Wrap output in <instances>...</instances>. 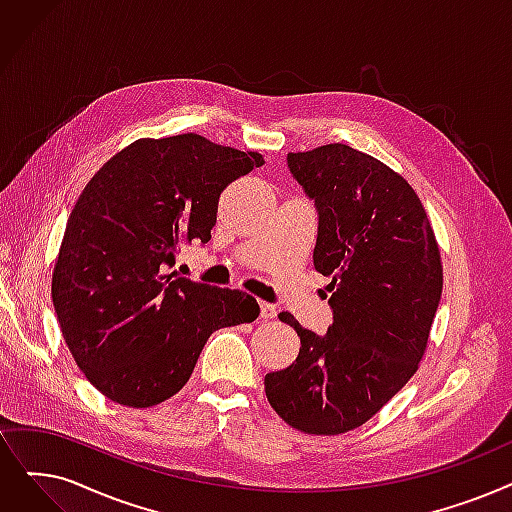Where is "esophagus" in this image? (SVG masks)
I'll return each mask as SVG.
<instances>
[{"label": "esophagus", "instance_id": "34e87169", "mask_svg": "<svg viewBox=\"0 0 512 512\" xmlns=\"http://www.w3.org/2000/svg\"><path fill=\"white\" fill-rule=\"evenodd\" d=\"M259 309H261V318H263V320H274L276 314H278L276 307H274L272 303H265V301L259 303Z\"/></svg>", "mask_w": 512, "mask_h": 512}]
</instances>
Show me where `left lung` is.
<instances>
[{"mask_svg":"<svg viewBox=\"0 0 512 512\" xmlns=\"http://www.w3.org/2000/svg\"><path fill=\"white\" fill-rule=\"evenodd\" d=\"M288 169L316 203L314 268L330 278L324 337L288 311L297 360L265 374V395L309 435L358 429L418 370L441 299L431 221L402 175L345 144L288 152Z\"/></svg>","mask_w":512,"mask_h":512,"instance_id":"8db88e82","label":"left lung"}]
</instances>
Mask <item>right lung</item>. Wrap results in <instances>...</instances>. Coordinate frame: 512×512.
I'll use <instances>...</instances> for the list:
<instances>
[{"label": "right lung", "mask_w": 512, "mask_h": 512, "mask_svg": "<svg viewBox=\"0 0 512 512\" xmlns=\"http://www.w3.org/2000/svg\"><path fill=\"white\" fill-rule=\"evenodd\" d=\"M261 165L259 152L182 133L136 140L87 182L64 230L52 301L102 395L129 408L165 402L188 383L211 332L259 316L251 295L165 268L180 242L211 240L219 194Z\"/></svg>", "instance_id": "add662e5"}]
</instances>
